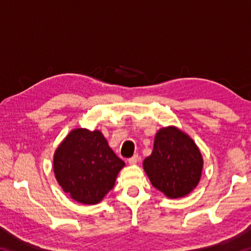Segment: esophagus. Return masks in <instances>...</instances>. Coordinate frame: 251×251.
Wrapping results in <instances>:
<instances>
[{
  "mask_svg": "<svg viewBox=\"0 0 251 251\" xmlns=\"http://www.w3.org/2000/svg\"><path fill=\"white\" fill-rule=\"evenodd\" d=\"M139 160V156L136 154V155H134L133 157H130V158H128V163L130 164V165H135V164H137V161Z\"/></svg>",
  "mask_w": 251,
  "mask_h": 251,
  "instance_id": "1",
  "label": "esophagus"
}]
</instances>
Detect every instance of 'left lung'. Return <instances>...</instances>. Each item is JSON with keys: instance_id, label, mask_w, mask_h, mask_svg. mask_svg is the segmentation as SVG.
I'll return each instance as SVG.
<instances>
[{"instance_id": "left-lung-1", "label": "left lung", "mask_w": 251, "mask_h": 251, "mask_svg": "<svg viewBox=\"0 0 251 251\" xmlns=\"http://www.w3.org/2000/svg\"><path fill=\"white\" fill-rule=\"evenodd\" d=\"M143 166L155 188L169 198H179L198 185L202 157L188 135L176 127H167L156 134L154 150Z\"/></svg>"}]
</instances>
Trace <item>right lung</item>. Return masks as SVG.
<instances>
[{
	"mask_svg": "<svg viewBox=\"0 0 251 251\" xmlns=\"http://www.w3.org/2000/svg\"><path fill=\"white\" fill-rule=\"evenodd\" d=\"M124 166L100 130H72L54 155V173L59 186L74 201L86 205L100 202L113 189Z\"/></svg>",
	"mask_w": 251,
	"mask_h": 251,
	"instance_id": "1",
	"label": "right lung"
}]
</instances>
